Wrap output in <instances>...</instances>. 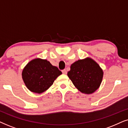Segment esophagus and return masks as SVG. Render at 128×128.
<instances>
[{
	"instance_id": "1",
	"label": "esophagus",
	"mask_w": 128,
	"mask_h": 128,
	"mask_svg": "<svg viewBox=\"0 0 128 128\" xmlns=\"http://www.w3.org/2000/svg\"><path fill=\"white\" fill-rule=\"evenodd\" d=\"M62 72L63 74H67V70H66V69H64V70H62Z\"/></svg>"
}]
</instances>
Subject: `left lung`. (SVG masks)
<instances>
[{"label": "left lung", "instance_id": "left-lung-1", "mask_svg": "<svg viewBox=\"0 0 128 128\" xmlns=\"http://www.w3.org/2000/svg\"><path fill=\"white\" fill-rule=\"evenodd\" d=\"M103 74L99 64L92 58L87 57L72 64L68 76L80 92L90 94L100 86Z\"/></svg>", "mask_w": 128, "mask_h": 128}]
</instances>
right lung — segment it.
Listing matches in <instances>:
<instances>
[{"label":"right lung","instance_id":"add662e5","mask_svg":"<svg viewBox=\"0 0 128 128\" xmlns=\"http://www.w3.org/2000/svg\"><path fill=\"white\" fill-rule=\"evenodd\" d=\"M62 72L46 60L32 59L22 71V78L27 88L31 92L41 94L48 90Z\"/></svg>","mask_w":128,"mask_h":128}]
</instances>
